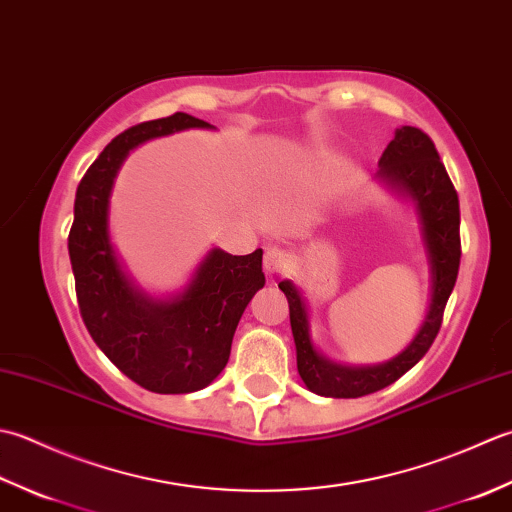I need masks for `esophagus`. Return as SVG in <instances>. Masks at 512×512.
Returning <instances> with one entry per match:
<instances>
[{
  "label": "esophagus",
  "instance_id": "obj_1",
  "mask_svg": "<svg viewBox=\"0 0 512 512\" xmlns=\"http://www.w3.org/2000/svg\"><path fill=\"white\" fill-rule=\"evenodd\" d=\"M291 263V256L285 252L283 247H267L265 252V271L267 274H280V271H285Z\"/></svg>",
  "mask_w": 512,
  "mask_h": 512
}]
</instances>
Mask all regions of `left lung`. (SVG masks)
<instances>
[{
  "instance_id": "obj_1",
  "label": "left lung",
  "mask_w": 512,
  "mask_h": 512,
  "mask_svg": "<svg viewBox=\"0 0 512 512\" xmlns=\"http://www.w3.org/2000/svg\"><path fill=\"white\" fill-rule=\"evenodd\" d=\"M380 165L382 174L391 183L400 185L420 210L433 267L431 307L417 336L398 358L380 364V367L351 369L318 356L309 338L305 302L289 280L278 283L289 302V320L296 340L300 378L311 391L325 395V398H362V395L389 387L415 367L424 358V353L431 349L437 331L442 327L444 307L455 287L457 271H460V198H457L451 176L440 161L433 139L420 128L404 125L395 132L387 150L382 152Z\"/></svg>"
}]
</instances>
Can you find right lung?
I'll return each instance as SVG.
<instances>
[{"label": "right lung", "mask_w": 512, "mask_h": 512, "mask_svg": "<svg viewBox=\"0 0 512 512\" xmlns=\"http://www.w3.org/2000/svg\"><path fill=\"white\" fill-rule=\"evenodd\" d=\"M207 125L185 112L132 125L103 148L75 196L68 254L83 325L114 367L152 393L207 387L225 369L247 302L265 285L263 249H214L181 298L152 302L132 289L112 252L108 198L125 156L148 139Z\"/></svg>", "instance_id": "1"}]
</instances>
